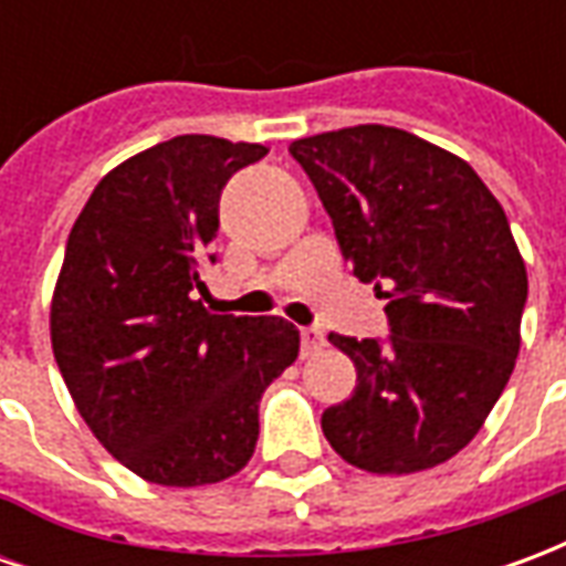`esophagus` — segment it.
Instances as JSON below:
<instances>
[{
	"label": "esophagus",
	"mask_w": 566,
	"mask_h": 566,
	"mask_svg": "<svg viewBox=\"0 0 566 566\" xmlns=\"http://www.w3.org/2000/svg\"><path fill=\"white\" fill-rule=\"evenodd\" d=\"M300 343H303V357H312L324 345V336H321L318 327H303L300 331Z\"/></svg>",
	"instance_id": "esophagus-1"
}]
</instances>
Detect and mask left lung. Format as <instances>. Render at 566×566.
Masks as SVG:
<instances>
[{
  "instance_id": "1",
  "label": "left lung",
  "mask_w": 566,
  "mask_h": 566,
  "mask_svg": "<svg viewBox=\"0 0 566 566\" xmlns=\"http://www.w3.org/2000/svg\"><path fill=\"white\" fill-rule=\"evenodd\" d=\"M331 214L352 275L388 300V336L331 333L357 388L324 409L336 454L367 473H418L479 433L518 357L527 272L506 211L449 150L360 124L291 145Z\"/></svg>"
}]
</instances>
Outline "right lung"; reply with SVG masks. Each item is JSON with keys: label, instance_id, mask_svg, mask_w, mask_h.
<instances>
[{"label": "right lung", "instance_id": "add662e5", "mask_svg": "<svg viewBox=\"0 0 566 566\" xmlns=\"http://www.w3.org/2000/svg\"><path fill=\"white\" fill-rule=\"evenodd\" d=\"M263 145L175 136L105 175L66 242L51 343L93 437L154 485L239 473L258 406L300 352L284 318L209 315L218 199Z\"/></svg>", "mask_w": 566, "mask_h": 566}]
</instances>
